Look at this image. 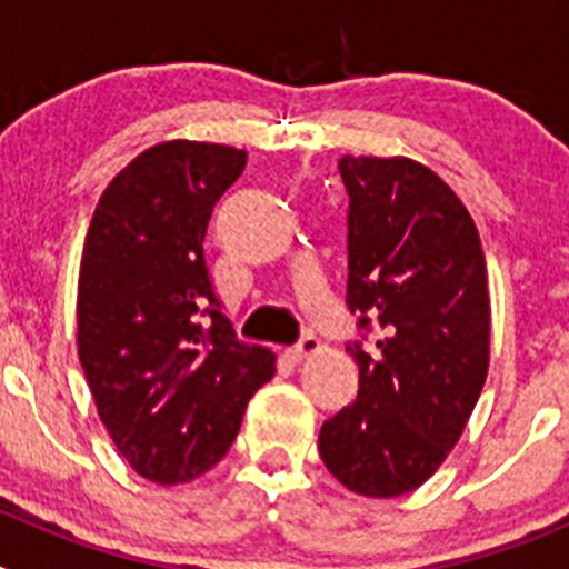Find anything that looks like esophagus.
Here are the masks:
<instances>
[{
  "mask_svg": "<svg viewBox=\"0 0 569 569\" xmlns=\"http://www.w3.org/2000/svg\"><path fill=\"white\" fill-rule=\"evenodd\" d=\"M319 339H316L313 333H308V336H301L299 339V345H293L288 350V359L290 361H301V359H308V356H313V353H319Z\"/></svg>",
  "mask_w": 569,
  "mask_h": 569,
  "instance_id": "esophagus-1",
  "label": "esophagus"
}]
</instances>
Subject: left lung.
Listing matches in <instances>:
<instances>
[{
  "instance_id": "8db88e82",
  "label": "left lung",
  "mask_w": 569,
  "mask_h": 569,
  "mask_svg": "<svg viewBox=\"0 0 569 569\" xmlns=\"http://www.w3.org/2000/svg\"><path fill=\"white\" fill-rule=\"evenodd\" d=\"M347 308L373 347L347 345L359 396L321 425L319 453L347 490L393 499L453 450L490 365V296L479 230L425 164L341 156Z\"/></svg>"
}]
</instances>
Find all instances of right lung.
Wrapping results in <instances>:
<instances>
[{
	"label": "right lung",
	"mask_w": 569,
	"mask_h": 569,
	"mask_svg": "<svg viewBox=\"0 0 569 569\" xmlns=\"http://www.w3.org/2000/svg\"><path fill=\"white\" fill-rule=\"evenodd\" d=\"M244 150L162 142L104 188L79 268V361L116 450L179 485L222 459L276 356L236 336L213 293L204 230Z\"/></svg>",
	"instance_id": "1"
}]
</instances>
